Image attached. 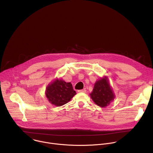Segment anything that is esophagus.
<instances>
[{"mask_svg": "<svg viewBox=\"0 0 153 153\" xmlns=\"http://www.w3.org/2000/svg\"><path fill=\"white\" fill-rule=\"evenodd\" d=\"M85 92H86V90L85 89L78 90V93H85Z\"/></svg>", "mask_w": 153, "mask_h": 153, "instance_id": "34e87169", "label": "esophagus"}]
</instances>
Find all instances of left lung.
I'll list each match as a JSON object with an SVG mask.
<instances>
[{
    "mask_svg": "<svg viewBox=\"0 0 153 153\" xmlns=\"http://www.w3.org/2000/svg\"><path fill=\"white\" fill-rule=\"evenodd\" d=\"M90 95L94 102L102 108L110 105L115 97L114 92L106 76L96 81L93 91Z\"/></svg>",
    "mask_w": 153,
    "mask_h": 153,
    "instance_id": "left-lung-1",
    "label": "left lung"
}]
</instances>
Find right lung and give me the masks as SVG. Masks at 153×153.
Listing matches in <instances>:
<instances>
[{
	"label": "right lung",
	"mask_w": 153,
	"mask_h": 153,
	"mask_svg": "<svg viewBox=\"0 0 153 153\" xmlns=\"http://www.w3.org/2000/svg\"><path fill=\"white\" fill-rule=\"evenodd\" d=\"M76 94L70 82H65L62 79H56L49 84L45 91L48 101L56 106L68 103Z\"/></svg>",
	"instance_id": "add662e5"
}]
</instances>
